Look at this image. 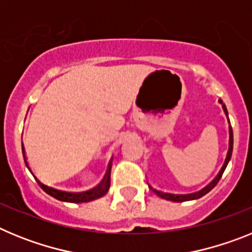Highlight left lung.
Here are the masks:
<instances>
[{
	"instance_id": "obj_1",
	"label": "left lung",
	"mask_w": 252,
	"mask_h": 252,
	"mask_svg": "<svg viewBox=\"0 0 252 252\" xmlns=\"http://www.w3.org/2000/svg\"><path fill=\"white\" fill-rule=\"evenodd\" d=\"M218 102L221 103L222 110H223L224 115H226V117H227V121H228V124H230V120H228V112H227L226 106H224V103L222 102V99H218ZM228 136H230L228 137V151H227V157H226V159H224V162H223V165H222L221 170L218 171V174L213 178L212 182H211L209 184H207V186L204 187V188H202L201 190H198V192H194V193H190V194H171V193H165V192H161V190H158V189L153 188L150 184H149V188H150L151 190L155 193V194L159 195L160 198H164V199H166V201H173V202L193 201V199H198V198H201V197H203V195H206L209 190H212V189L217 186V183L220 182V179H221L222 174H223L224 169H226L227 164H228V161L231 160V157H232L233 132H232V127H231V125H228Z\"/></svg>"
}]
</instances>
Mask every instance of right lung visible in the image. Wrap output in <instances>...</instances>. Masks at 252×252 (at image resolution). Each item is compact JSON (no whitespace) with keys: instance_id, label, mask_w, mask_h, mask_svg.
<instances>
[{"instance_id":"right-lung-1","label":"right lung","mask_w":252,"mask_h":252,"mask_svg":"<svg viewBox=\"0 0 252 252\" xmlns=\"http://www.w3.org/2000/svg\"><path fill=\"white\" fill-rule=\"evenodd\" d=\"M22 155H24V160H25V164L28 166L29 170L31 171L30 166H29V162L26 161V155H25V150H24V144H22ZM31 174H34L32 171H31ZM36 182L39 183V186L43 188V190L45 193H48L49 195L51 197H54L55 199L62 202H69V203H86V202H91L94 201V199H98V198L103 197L107 192H108V189H110V183H111V166L107 171V175L104 177L103 182L99 184L98 187H95L94 189H91L88 192H65V190H59L57 188H53V187H49L46 184L41 183L36 177H35Z\"/></svg>"}]
</instances>
